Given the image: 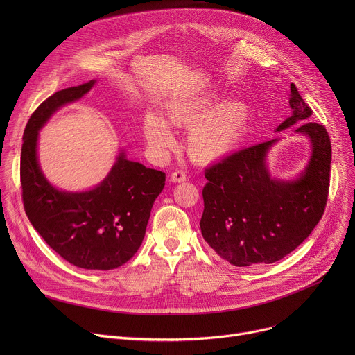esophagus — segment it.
<instances>
[{"label":"esophagus","mask_w":355,"mask_h":355,"mask_svg":"<svg viewBox=\"0 0 355 355\" xmlns=\"http://www.w3.org/2000/svg\"><path fill=\"white\" fill-rule=\"evenodd\" d=\"M185 180H187V174H185L184 171L177 170V171H174V173L171 174V181H173V182H182V181H185Z\"/></svg>","instance_id":"1"}]
</instances>
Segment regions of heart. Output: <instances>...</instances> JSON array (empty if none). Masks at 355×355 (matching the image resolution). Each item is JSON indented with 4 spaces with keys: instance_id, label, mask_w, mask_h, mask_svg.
I'll list each match as a JSON object with an SVG mask.
<instances>
[{
    "instance_id": "b5f03b06",
    "label": "heart",
    "mask_w": 355,
    "mask_h": 355,
    "mask_svg": "<svg viewBox=\"0 0 355 355\" xmlns=\"http://www.w3.org/2000/svg\"><path fill=\"white\" fill-rule=\"evenodd\" d=\"M217 102L214 93H202L174 101L166 107V118L171 125L189 128L185 138L187 151L200 162L216 161L229 154L243 137L249 123V110L245 103L232 101L214 110ZM142 129L155 158H164L175 145L170 126L154 114L145 116Z\"/></svg>"
}]
</instances>
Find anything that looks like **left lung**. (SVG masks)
<instances>
[{
  "instance_id": "8db88e82",
  "label": "left lung",
  "mask_w": 355,
  "mask_h": 355,
  "mask_svg": "<svg viewBox=\"0 0 355 355\" xmlns=\"http://www.w3.org/2000/svg\"><path fill=\"white\" fill-rule=\"evenodd\" d=\"M292 116L276 130L301 123L295 132L312 144L302 174L293 181L275 180L266 155L277 141L257 144L209 166L204 175L201 234L233 266L275 263L293 252L318 225L328 200L331 141L324 125L306 122L312 109L291 83Z\"/></svg>"
}]
</instances>
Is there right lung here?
Returning <instances> with one entry per match:
<instances>
[{
	"label": "right lung",
	"mask_w": 355,
	"mask_h": 355,
	"mask_svg": "<svg viewBox=\"0 0 355 355\" xmlns=\"http://www.w3.org/2000/svg\"><path fill=\"white\" fill-rule=\"evenodd\" d=\"M93 85L95 80L55 92L33 112L24 129L20 178L26 214L46 243L74 266L110 270L138 252L165 174L121 153L107 177L89 191H60L46 180L37 161L39 130L55 110L80 99Z\"/></svg>",
	"instance_id": "1"
}]
</instances>
